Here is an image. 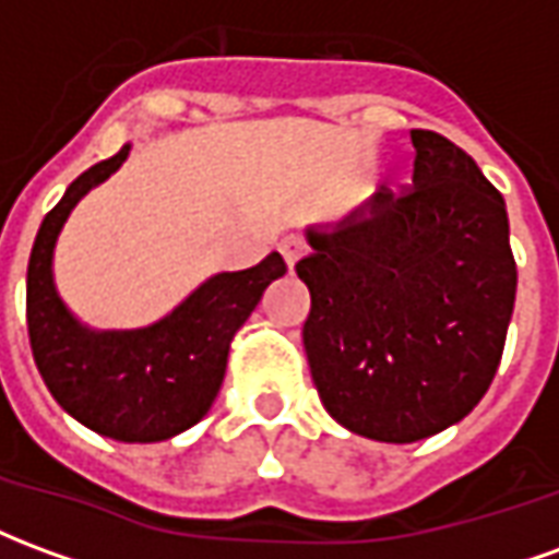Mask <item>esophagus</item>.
Listing matches in <instances>:
<instances>
[{"mask_svg":"<svg viewBox=\"0 0 559 559\" xmlns=\"http://www.w3.org/2000/svg\"><path fill=\"white\" fill-rule=\"evenodd\" d=\"M278 251L284 254V260H287V266H296V260L299 257H305V251H308V245H305L302 236H296V233H290V236H284L278 242Z\"/></svg>","mask_w":559,"mask_h":559,"instance_id":"1","label":"esophagus"}]
</instances>
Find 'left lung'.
<instances>
[{
    "label": "left lung",
    "mask_w": 559,
    "mask_h": 559,
    "mask_svg": "<svg viewBox=\"0 0 559 559\" xmlns=\"http://www.w3.org/2000/svg\"><path fill=\"white\" fill-rule=\"evenodd\" d=\"M413 185L308 230L305 353L323 407L353 433L416 443L491 386L515 308L503 194L467 152L411 131Z\"/></svg>",
    "instance_id": "1"
}]
</instances>
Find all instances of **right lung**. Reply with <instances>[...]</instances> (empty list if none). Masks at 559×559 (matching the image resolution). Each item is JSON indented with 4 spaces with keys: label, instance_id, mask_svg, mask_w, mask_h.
<instances>
[{
    "label": "right lung",
    "instance_id": "1",
    "mask_svg": "<svg viewBox=\"0 0 559 559\" xmlns=\"http://www.w3.org/2000/svg\"><path fill=\"white\" fill-rule=\"evenodd\" d=\"M128 148L80 173L44 215L26 272V326L35 365L62 411L122 443H158L206 416L227 371L236 329L269 284L287 272V263L269 254L242 272H221L146 329L80 326L53 287L56 236L80 197L119 170Z\"/></svg>",
    "mask_w": 559,
    "mask_h": 559
}]
</instances>
